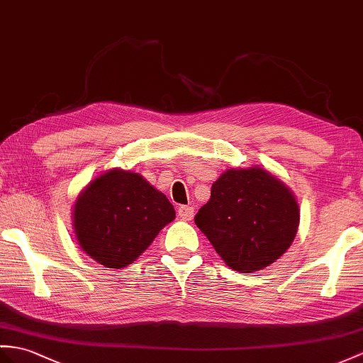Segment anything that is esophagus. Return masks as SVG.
<instances>
[{"label":"esophagus","instance_id":"esophagus-1","mask_svg":"<svg viewBox=\"0 0 363 363\" xmlns=\"http://www.w3.org/2000/svg\"><path fill=\"white\" fill-rule=\"evenodd\" d=\"M177 212H179V217L183 218V220H192V217H194V208L192 206L182 205V206H179V209H177Z\"/></svg>","mask_w":363,"mask_h":363}]
</instances>
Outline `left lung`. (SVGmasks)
I'll list each match as a JSON object with an SVG mask.
<instances>
[{
  "mask_svg": "<svg viewBox=\"0 0 363 363\" xmlns=\"http://www.w3.org/2000/svg\"><path fill=\"white\" fill-rule=\"evenodd\" d=\"M298 218V205L285 184L251 167L229 169L220 177L194 220L228 267L254 272L285 254Z\"/></svg>",
  "mask_w": 363,
  "mask_h": 363,
  "instance_id": "1",
  "label": "left lung"
}]
</instances>
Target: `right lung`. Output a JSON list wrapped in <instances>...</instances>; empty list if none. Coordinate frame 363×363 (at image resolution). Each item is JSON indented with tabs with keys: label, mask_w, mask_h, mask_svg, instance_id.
I'll return each instance as SVG.
<instances>
[{
	"label": "right lung",
	"mask_w": 363,
	"mask_h": 363,
	"mask_svg": "<svg viewBox=\"0 0 363 363\" xmlns=\"http://www.w3.org/2000/svg\"><path fill=\"white\" fill-rule=\"evenodd\" d=\"M175 218L164 194L135 172L113 169L100 175L74 208L77 238L86 254L106 268L134 262Z\"/></svg>",
	"instance_id": "obj_1"
}]
</instances>
